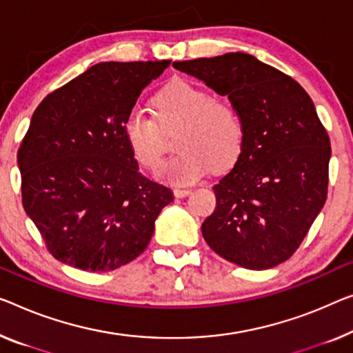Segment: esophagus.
I'll return each instance as SVG.
<instances>
[{
    "instance_id": "1",
    "label": "esophagus",
    "mask_w": 353,
    "mask_h": 353,
    "mask_svg": "<svg viewBox=\"0 0 353 353\" xmlns=\"http://www.w3.org/2000/svg\"><path fill=\"white\" fill-rule=\"evenodd\" d=\"M187 194H190V190H188V188H174L176 198H183V196H187Z\"/></svg>"
}]
</instances>
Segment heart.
<instances>
[{"instance_id":"obj_1","label":"heart","mask_w":353,"mask_h":353,"mask_svg":"<svg viewBox=\"0 0 353 353\" xmlns=\"http://www.w3.org/2000/svg\"><path fill=\"white\" fill-rule=\"evenodd\" d=\"M155 120L133 109L123 120V138L134 160L147 170L159 165L165 134L177 130L179 154L163 163L159 177L187 185L208 174L210 165L227 168L238 159L244 144V122L228 99L212 98L208 90L187 81L168 83L152 99Z\"/></svg>"}]
</instances>
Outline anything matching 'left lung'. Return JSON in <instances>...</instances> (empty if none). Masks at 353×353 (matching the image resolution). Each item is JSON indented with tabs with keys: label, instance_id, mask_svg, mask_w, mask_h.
<instances>
[{
	"label": "left lung",
	"instance_id": "8db88e82",
	"mask_svg": "<svg viewBox=\"0 0 353 353\" xmlns=\"http://www.w3.org/2000/svg\"><path fill=\"white\" fill-rule=\"evenodd\" d=\"M238 108L243 150L212 187L217 206L201 225L208 245L247 270L290 259L328 190L330 138L306 90L243 52L174 61Z\"/></svg>",
	"mask_w": 353,
	"mask_h": 353
}]
</instances>
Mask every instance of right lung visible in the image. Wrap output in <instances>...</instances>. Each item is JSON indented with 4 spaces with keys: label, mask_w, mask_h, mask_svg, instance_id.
<instances>
[{
    "label": "right lung",
    "mask_w": 353,
    "mask_h": 353,
    "mask_svg": "<svg viewBox=\"0 0 353 353\" xmlns=\"http://www.w3.org/2000/svg\"><path fill=\"white\" fill-rule=\"evenodd\" d=\"M163 61L98 63L42 99L17 152L22 203L57 260L106 272L145 250L172 192L139 172L123 120Z\"/></svg>",
    "instance_id": "right-lung-1"
}]
</instances>
